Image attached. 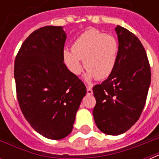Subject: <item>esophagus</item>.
I'll return each mask as SVG.
<instances>
[{
    "label": "esophagus",
    "mask_w": 159,
    "mask_h": 159,
    "mask_svg": "<svg viewBox=\"0 0 159 159\" xmlns=\"http://www.w3.org/2000/svg\"><path fill=\"white\" fill-rule=\"evenodd\" d=\"M87 93H88L89 95H91V94L93 93V90H92V89H91L90 87H87Z\"/></svg>",
    "instance_id": "1"
}]
</instances>
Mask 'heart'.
Wrapping results in <instances>:
<instances>
[{
	"label": "heart",
	"instance_id": "1",
	"mask_svg": "<svg viewBox=\"0 0 159 159\" xmlns=\"http://www.w3.org/2000/svg\"><path fill=\"white\" fill-rule=\"evenodd\" d=\"M118 43L113 36L96 30H89L81 34L72 44V50L63 52V60L70 72L78 76L83 70L82 60L88 70L86 82L96 77L103 80L111 76L117 60Z\"/></svg>",
	"mask_w": 159,
	"mask_h": 159
}]
</instances>
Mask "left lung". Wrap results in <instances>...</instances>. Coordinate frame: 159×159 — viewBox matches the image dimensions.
Returning <instances> with one entry per match:
<instances>
[{
  "label": "left lung",
  "mask_w": 159,
  "mask_h": 159,
  "mask_svg": "<svg viewBox=\"0 0 159 159\" xmlns=\"http://www.w3.org/2000/svg\"><path fill=\"white\" fill-rule=\"evenodd\" d=\"M118 54L114 70L93 88V115L98 129L109 135L125 133L136 123L147 100L151 69L147 52L136 36L122 26L115 28Z\"/></svg>",
  "instance_id": "1"
}]
</instances>
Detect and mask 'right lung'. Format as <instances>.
<instances>
[{
  "mask_svg": "<svg viewBox=\"0 0 159 159\" xmlns=\"http://www.w3.org/2000/svg\"><path fill=\"white\" fill-rule=\"evenodd\" d=\"M66 34L61 26H45L31 33L19 49L14 78L19 107L37 133L60 140L72 131L84 83L63 60Z\"/></svg>",
  "mask_w": 159,
  "mask_h": 159,
  "instance_id": "add662e5",
  "label": "right lung"
}]
</instances>
